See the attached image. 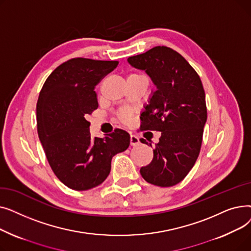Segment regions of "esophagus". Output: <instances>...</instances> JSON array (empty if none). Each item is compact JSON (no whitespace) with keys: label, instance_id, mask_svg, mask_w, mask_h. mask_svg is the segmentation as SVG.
<instances>
[{"label":"esophagus","instance_id":"1","mask_svg":"<svg viewBox=\"0 0 251 251\" xmlns=\"http://www.w3.org/2000/svg\"><path fill=\"white\" fill-rule=\"evenodd\" d=\"M139 143H140L139 138L136 135H133V134L130 135V144H131V146H137V144H139Z\"/></svg>","mask_w":251,"mask_h":251}]
</instances>
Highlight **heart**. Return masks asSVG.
Listing matches in <instances>:
<instances>
[{
    "mask_svg": "<svg viewBox=\"0 0 251 251\" xmlns=\"http://www.w3.org/2000/svg\"><path fill=\"white\" fill-rule=\"evenodd\" d=\"M121 119L124 121H127L129 119V113L127 111H123L122 114H121Z\"/></svg>",
    "mask_w": 251,
    "mask_h": 251,
    "instance_id": "obj_1",
    "label": "heart"
}]
</instances>
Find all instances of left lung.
I'll list each match as a JSON object with an SVG mask.
<instances>
[{
	"label": "left lung",
	"mask_w": 251,
	"mask_h": 251,
	"mask_svg": "<svg viewBox=\"0 0 251 251\" xmlns=\"http://www.w3.org/2000/svg\"><path fill=\"white\" fill-rule=\"evenodd\" d=\"M128 62L146 70L156 86L141 114L140 128L162 132L152 161L140 174L153 185L174 186L187 176L201 151L207 118L201 80L191 65L168 47H154Z\"/></svg>",
	"instance_id": "1"
}]
</instances>
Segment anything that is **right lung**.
Wrapping results in <instances>:
<instances>
[{"mask_svg": "<svg viewBox=\"0 0 251 251\" xmlns=\"http://www.w3.org/2000/svg\"><path fill=\"white\" fill-rule=\"evenodd\" d=\"M118 61L73 58L52 71L36 103L37 133L52 172L66 186L88 190L111 172L112 157L126 151L130 135L115 129L103 138L91 137L86 116L99 107L96 85Z\"/></svg>", "mask_w": 251, "mask_h": 251, "instance_id": "obj_1", "label": "right lung"}]
</instances>
